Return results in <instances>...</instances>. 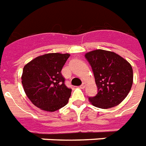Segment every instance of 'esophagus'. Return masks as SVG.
Wrapping results in <instances>:
<instances>
[{"mask_svg": "<svg viewBox=\"0 0 146 146\" xmlns=\"http://www.w3.org/2000/svg\"><path fill=\"white\" fill-rule=\"evenodd\" d=\"M86 85H87V84H86L85 82H84V83H83V84H82L81 86H80V88H81V89H84V88H85V87H86Z\"/></svg>", "mask_w": 146, "mask_h": 146, "instance_id": "obj_1", "label": "esophagus"}]
</instances>
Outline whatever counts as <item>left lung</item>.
<instances>
[{"mask_svg": "<svg viewBox=\"0 0 146 146\" xmlns=\"http://www.w3.org/2000/svg\"><path fill=\"white\" fill-rule=\"evenodd\" d=\"M92 67L98 94L90 98L94 107L108 109L125 100L133 83V70L129 62L114 52L96 49L85 54Z\"/></svg>", "mask_w": 146, "mask_h": 146, "instance_id": "left-lung-1", "label": "left lung"}]
</instances>
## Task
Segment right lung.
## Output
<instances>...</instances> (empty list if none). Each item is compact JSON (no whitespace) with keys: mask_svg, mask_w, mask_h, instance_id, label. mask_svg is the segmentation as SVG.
<instances>
[{"mask_svg":"<svg viewBox=\"0 0 146 146\" xmlns=\"http://www.w3.org/2000/svg\"><path fill=\"white\" fill-rule=\"evenodd\" d=\"M70 56L59 52L44 54L24 66L21 83L35 106L53 112L67 104L72 89L65 85L61 70Z\"/></svg>","mask_w":146,"mask_h":146,"instance_id":"obj_1","label":"right lung"}]
</instances>
